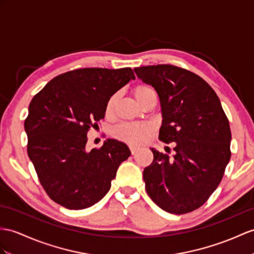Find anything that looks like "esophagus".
Wrapping results in <instances>:
<instances>
[{"mask_svg": "<svg viewBox=\"0 0 254 254\" xmlns=\"http://www.w3.org/2000/svg\"><path fill=\"white\" fill-rule=\"evenodd\" d=\"M130 152H131V154L133 155V154H135L138 152V147H135V146H130Z\"/></svg>", "mask_w": 254, "mask_h": 254, "instance_id": "obj_1", "label": "esophagus"}]
</instances>
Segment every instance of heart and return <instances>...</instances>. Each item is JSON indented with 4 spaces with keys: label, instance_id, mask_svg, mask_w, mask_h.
I'll return each instance as SVG.
<instances>
[{
    "label": "heart",
    "instance_id": "obj_1",
    "mask_svg": "<svg viewBox=\"0 0 254 254\" xmlns=\"http://www.w3.org/2000/svg\"><path fill=\"white\" fill-rule=\"evenodd\" d=\"M132 95L135 100L142 106L147 99L156 98V94L151 86L145 84H139L134 86L132 89ZM117 100V95H113L109 99L106 107L107 114H111L114 109ZM152 131L151 126L146 123H135V124H124L116 127L113 130V135L123 142H126L131 145L142 144L147 139Z\"/></svg>",
    "mask_w": 254,
    "mask_h": 254
}]
</instances>
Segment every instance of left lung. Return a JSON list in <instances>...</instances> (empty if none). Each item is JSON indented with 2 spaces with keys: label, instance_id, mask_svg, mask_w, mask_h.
<instances>
[{
  "label": "left lung",
  "instance_id": "left-lung-1",
  "mask_svg": "<svg viewBox=\"0 0 254 254\" xmlns=\"http://www.w3.org/2000/svg\"><path fill=\"white\" fill-rule=\"evenodd\" d=\"M156 90L163 122L159 140L175 142L172 158L154 147L143 170L148 196L165 211L184 214L207 201L231 159L232 133L219 97L195 73L170 64L134 67Z\"/></svg>",
  "mask_w": 254,
  "mask_h": 254
}]
</instances>
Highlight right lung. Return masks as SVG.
Here are the masks:
<instances>
[{"instance_id": "add662e5", "label": "right lung", "mask_w": 254, "mask_h": 254, "mask_svg": "<svg viewBox=\"0 0 254 254\" xmlns=\"http://www.w3.org/2000/svg\"><path fill=\"white\" fill-rule=\"evenodd\" d=\"M134 78L130 67L78 69L56 76L31 100L24 121L28 155L55 202L85 209L110 190L130 150L107 139L100 148L88 151L87 132L104 119L109 99Z\"/></svg>"}]
</instances>
